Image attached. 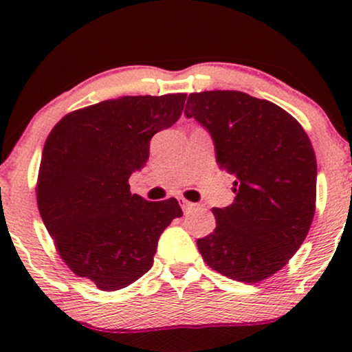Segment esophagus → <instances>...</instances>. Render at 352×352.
<instances>
[{
  "label": "esophagus",
  "mask_w": 352,
  "mask_h": 352,
  "mask_svg": "<svg viewBox=\"0 0 352 352\" xmlns=\"http://www.w3.org/2000/svg\"><path fill=\"white\" fill-rule=\"evenodd\" d=\"M179 201H180V205H182V208H184V212H190V210H193L197 207V204H192V201H188V200H185L184 197H180L179 199Z\"/></svg>",
  "instance_id": "obj_1"
}]
</instances>
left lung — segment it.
<instances>
[{
    "instance_id": "8db88e82",
    "label": "left lung",
    "mask_w": 352,
    "mask_h": 352,
    "mask_svg": "<svg viewBox=\"0 0 352 352\" xmlns=\"http://www.w3.org/2000/svg\"><path fill=\"white\" fill-rule=\"evenodd\" d=\"M217 164L233 173L235 201L213 208L217 227L197 246L210 268L241 283L273 276L298 252L316 210V155L305 129L276 104L240 91L188 96Z\"/></svg>"
}]
</instances>
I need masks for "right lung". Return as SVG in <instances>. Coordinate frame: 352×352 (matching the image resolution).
<instances>
[{
    "label": "right lung",
    "instance_id": "1",
    "mask_svg": "<svg viewBox=\"0 0 352 352\" xmlns=\"http://www.w3.org/2000/svg\"><path fill=\"white\" fill-rule=\"evenodd\" d=\"M187 94L124 96L69 112L43 148L36 199L54 246L78 276L116 292L151 270L159 236L184 215L147 201L129 177L148 160L153 134L179 120Z\"/></svg>",
    "mask_w": 352,
    "mask_h": 352
}]
</instances>
